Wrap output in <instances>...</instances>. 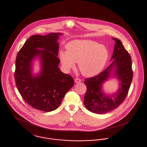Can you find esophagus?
I'll return each mask as SVG.
<instances>
[{
  "label": "esophagus",
  "mask_w": 147,
  "mask_h": 147,
  "mask_svg": "<svg viewBox=\"0 0 147 147\" xmlns=\"http://www.w3.org/2000/svg\"><path fill=\"white\" fill-rule=\"evenodd\" d=\"M74 80H75V82L76 83H80L82 80H81V79H79V78H76L75 79H74Z\"/></svg>",
  "instance_id": "34e87169"
}]
</instances>
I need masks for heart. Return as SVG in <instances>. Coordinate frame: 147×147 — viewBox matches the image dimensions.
Listing matches in <instances>:
<instances>
[{"label": "heart", "instance_id": "heart-1", "mask_svg": "<svg viewBox=\"0 0 147 147\" xmlns=\"http://www.w3.org/2000/svg\"><path fill=\"white\" fill-rule=\"evenodd\" d=\"M67 52L60 53L63 67L69 69L78 63L79 70L86 77L98 74L105 67L109 57V51L105 46L92 40H74L69 42Z\"/></svg>", "mask_w": 147, "mask_h": 147}]
</instances>
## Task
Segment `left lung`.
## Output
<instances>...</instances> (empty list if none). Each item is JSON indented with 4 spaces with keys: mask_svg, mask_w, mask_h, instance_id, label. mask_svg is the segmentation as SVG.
<instances>
[{
    "mask_svg": "<svg viewBox=\"0 0 147 147\" xmlns=\"http://www.w3.org/2000/svg\"><path fill=\"white\" fill-rule=\"evenodd\" d=\"M112 54V63L97 76L85 79L86 92L84 95V103L86 108L91 112L103 114L119 107L125 100L133 78L132 59L130 55L122 43L117 38ZM115 67V74L121 82L120 88L115 95L106 96L102 91V84L109 76V73Z\"/></svg>",
    "mask_w": 147,
    "mask_h": 147,
    "instance_id": "8db88e82",
    "label": "left lung"
}]
</instances>
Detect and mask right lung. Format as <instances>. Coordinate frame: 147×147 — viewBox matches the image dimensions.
Here are the masks:
<instances>
[{
    "label": "right lung",
    "instance_id": "1",
    "mask_svg": "<svg viewBox=\"0 0 147 147\" xmlns=\"http://www.w3.org/2000/svg\"><path fill=\"white\" fill-rule=\"evenodd\" d=\"M61 35L51 33L31 36L16 58L14 77L18 91L28 105L45 112L57 109L74 83L71 76L58 68L60 60L57 57L59 45L57 41ZM37 55L41 57L42 69L34 77L31 73V62Z\"/></svg>",
    "mask_w": 147,
    "mask_h": 147
}]
</instances>
